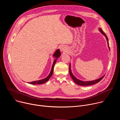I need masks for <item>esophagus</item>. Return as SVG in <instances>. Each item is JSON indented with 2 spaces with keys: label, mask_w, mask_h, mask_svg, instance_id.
<instances>
[{
  "label": "esophagus",
  "mask_w": 120,
  "mask_h": 120,
  "mask_svg": "<svg viewBox=\"0 0 120 120\" xmlns=\"http://www.w3.org/2000/svg\"><path fill=\"white\" fill-rule=\"evenodd\" d=\"M60 50L62 52H65L67 51V47L65 45H62L60 47Z\"/></svg>",
  "instance_id": "1"
}]
</instances>
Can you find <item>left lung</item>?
Segmentation results:
<instances>
[{"mask_svg": "<svg viewBox=\"0 0 120 120\" xmlns=\"http://www.w3.org/2000/svg\"><path fill=\"white\" fill-rule=\"evenodd\" d=\"M100 32L102 34V35H104L105 38H106V39L107 40V44H108V48L109 49V50H110V47H109V42H108V38L107 37V36L106 35V34L105 33V32L102 30V29L100 28L99 29ZM69 74H70V75L71 76V77H72V79L74 80V81L78 85H81V86H88V85H93V84H95L98 82H99L102 78H103L105 76V75L102 76V77L96 79V80H94V81H81V80H80L79 79H78L77 78H76L73 74V73H72L71 72V64H70V65H69Z\"/></svg>", "mask_w": 120, "mask_h": 120, "instance_id": "obj_1", "label": "left lung"}]
</instances>
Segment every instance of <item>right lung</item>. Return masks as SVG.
I'll return each mask as SVG.
<instances>
[{
	"mask_svg": "<svg viewBox=\"0 0 120 120\" xmlns=\"http://www.w3.org/2000/svg\"><path fill=\"white\" fill-rule=\"evenodd\" d=\"M61 56V53H60V51L59 49H58L56 51H55V52L54 53V54H53V57H54L55 58V60H54L52 66V68H51V70L50 71V73L49 74V75L45 78L42 79V80H38V81H33L32 82H28L30 84H43L45 82H46L47 81H48L49 80V79H50V78L51 77V76L52 75L53 73V71H54V66L55 65V64L57 61V59L58 57H59Z\"/></svg>",
	"mask_w": 120,
	"mask_h": 120,
	"instance_id": "add662e5",
	"label": "right lung"
}]
</instances>
